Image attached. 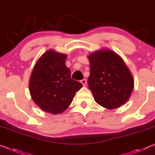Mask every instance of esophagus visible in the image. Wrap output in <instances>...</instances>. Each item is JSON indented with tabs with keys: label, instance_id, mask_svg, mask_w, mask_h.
<instances>
[{
	"label": "esophagus",
	"instance_id": "obj_1",
	"mask_svg": "<svg viewBox=\"0 0 155 155\" xmlns=\"http://www.w3.org/2000/svg\"><path fill=\"white\" fill-rule=\"evenodd\" d=\"M80 82L82 84V85H83L84 86H86V80H85V79H83V80H82L80 81Z\"/></svg>",
	"mask_w": 155,
	"mask_h": 155
}]
</instances>
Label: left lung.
<instances>
[{
  "instance_id": "1",
  "label": "left lung",
  "mask_w": 155,
  "mask_h": 155,
  "mask_svg": "<svg viewBox=\"0 0 155 155\" xmlns=\"http://www.w3.org/2000/svg\"><path fill=\"white\" fill-rule=\"evenodd\" d=\"M88 58V86L95 101L108 110L125 104L134 90V80L121 57L110 49L102 48L91 53Z\"/></svg>"
}]
</instances>
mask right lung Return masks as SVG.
Instances as JSON below:
<instances>
[{"label":"right lung","mask_w":155,"mask_h":155,"mask_svg":"<svg viewBox=\"0 0 155 155\" xmlns=\"http://www.w3.org/2000/svg\"><path fill=\"white\" fill-rule=\"evenodd\" d=\"M67 56L49 50L38 59L29 80V91L41 109L51 114L64 112L82 84L71 78Z\"/></svg>","instance_id":"obj_1"}]
</instances>
